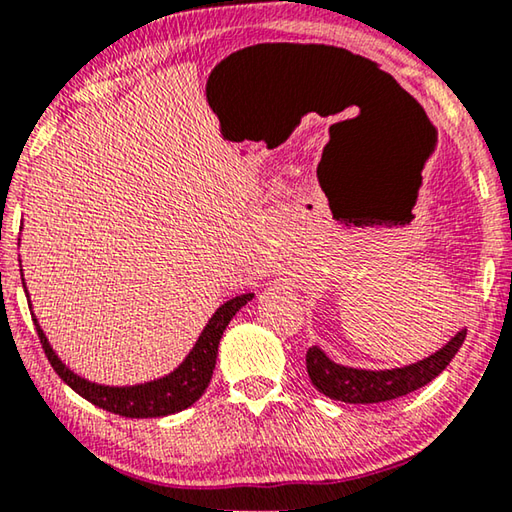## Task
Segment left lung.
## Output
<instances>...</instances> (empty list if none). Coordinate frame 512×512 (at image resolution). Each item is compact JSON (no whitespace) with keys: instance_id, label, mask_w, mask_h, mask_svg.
<instances>
[{"instance_id":"obj_1","label":"left lung","mask_w":512,"mask_h":512,"mask_svg":"<svg viewBox=\"0 0 512 512\" xmlns=\"http://www.w3.org/2000/svg\"><path fill=\"white\" fill-rule=\"evenodd\" d=\"M465 334L467 329H461L452 341L445 343L438 352L429 354L427 359L393 370H361L341 366V363H334L329 359L318 345H311L307 350V372L311 384H314L320 393L332 397L336 402H388L395 400V397L418 391L424 384H429L431 379H436L440 372L449 366L454 354L461 350Z\"/></svg>"}]
</instances>
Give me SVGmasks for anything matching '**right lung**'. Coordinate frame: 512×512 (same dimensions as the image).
I'll return each mask as SVG.
<instances>
[{
  "label": "right lung",
  "instance_id": "obj_1",
  "mask_svg": "<svg viewBox=\"0 0 512 512\" xmlns=\"http://www.w3.org/2000/svg\"><path fill=\"white\" fill-rule=\"evenodd\" d=\"M253 296L255 293H244V296H235L232 300L223 302V305L214 311V316L207 320V325L201 336H198L192 352L187 354L185 361L180 363L176 370L169 372L167 377L146 381V384L137 386H101L74 375V372L58 359V354L49 345L38 318L33 314L31 316L51 368L56 370V375L63 379L74 393H79L94 406H99V409L115 415H124V418H162V415H171L187 409V406H192L198 397L205 393V388L212 379L216 352H219V341L225 327H228L232 316H235L246 302L253 300Z\"/></svg>",
  "mask_w": 512,
  "mask_h": 512
}]
</instances>
